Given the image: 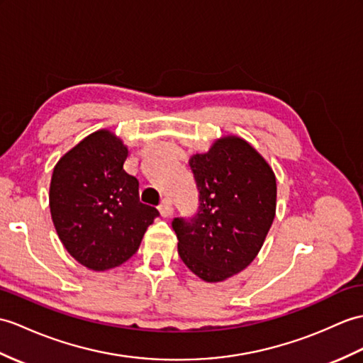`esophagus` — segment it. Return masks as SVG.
<instances>
[{"label":"esophagus","instance_id":"obj_1","mask_svg":"<svg viewBox=\"0 0 363 363\" xmlns=\"http://www.w3.org/2000/svg\"><path fill=\"white\" fill-rule=\"evenodd\" d=\"M159 212H161V215H162L164 218H167V216H170V215L173 213V206H172V201H170V199H168V198L162 199V202H161V206H159Z\"/></svg>","mask_w":363,"mask_h":363}]
</instances>
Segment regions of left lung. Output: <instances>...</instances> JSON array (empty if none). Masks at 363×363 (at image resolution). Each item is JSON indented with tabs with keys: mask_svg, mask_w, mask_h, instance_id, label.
Returning <instances> with one entry per match:
<instances>
[{
	"mask_svg": "<svg viewBox=\"0 0 363 363\" xmlns=\"http://www.w3.org/2000/svg\"><path fill=\"white\" fill-rule=\"evenodd\" d=\"M189 165L199 191L196 215L174 218L178 252L204 281H224L255 259L277 207L272 168L241 138L218 139Z\"/></svg>",
	"mask_w": 363,
	"mask_h": 363,
	"instance_id": "left-lung-1",
	"label": "left lung"
}]
</instances>
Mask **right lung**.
I'll return each instance as SVG.
<instances>
[{"label": "right lung", "mask_w": 363, "mask_h": 363, "mask_svg": "<svg viewBox=\"0 0 363 363\" xmlns=\"http://www.w3.org/2000/svg\"><path fill=\"white\" fill-rule=\"evenodd\" d=\"M128 148L108 130L77 143L57 162L49 207L58 238L91 271H108L136 254L159 216L142 204L139 181L123 170Z\"/></svg>", "instance_id": "right-lung-1"}]
</instances>
